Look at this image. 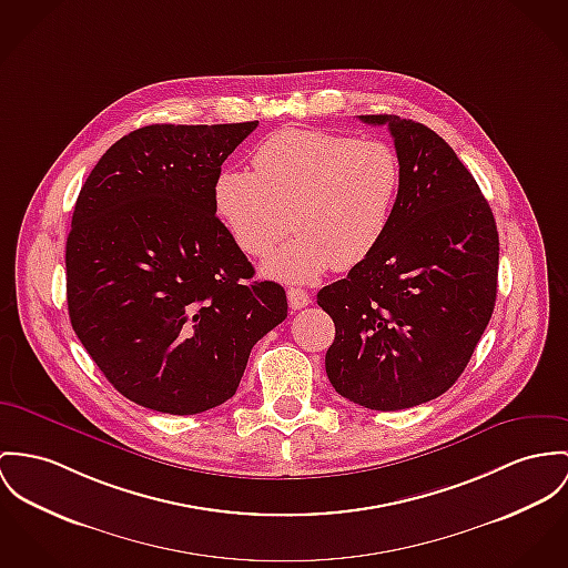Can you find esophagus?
Masks as SVG:
<instances>
[{
	"mask_svg": "<svg viewBox=\"0 0 568 568\" xmlns=\"http://www.w3.org/2000/svg\"><path fill=\"white\" fill-rule=\"evenodd\" d=\"M287 303L296 311V308H303V306L308 305V303H311V296L306 294L305 290H301V287H290V290H287Z\"/></svg>",
	"mask_w": 568,
	"mask_h": 568,
	"instance_id": "obj_1",
	"label": "esophagus"
}]
</instances>
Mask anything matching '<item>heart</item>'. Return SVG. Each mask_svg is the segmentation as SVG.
I'll return each instance as SVG.
<instances>
[{
	"label": "heart",
	"mask_w": 568,
	"mask_h": 568,
	"mask_svg": "<svg viewBox=\"0 0 568 568\" xmlns=\"http://www.w3.org/2000/svg\"><path fill=\"white\" fill-rule=\"evenodd\" d=\"M399 187V158L383 140L283 130L260 144L253 173H220L214 207L251 257L265 255L292 226L296 235L267 257L263 274L308 283L331 265L349 270L365 262L381 246Z\"/></svg>",
	"instance_id": "obj_1"
}]
</instances>
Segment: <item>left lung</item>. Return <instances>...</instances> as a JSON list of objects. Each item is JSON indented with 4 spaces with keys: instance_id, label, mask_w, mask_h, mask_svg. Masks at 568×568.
<instances>
[{
    "instance_id": "8db88e82",
    "label": "left lung",
    "mask_w": 568,
    "mask_h": 568,
    "mask_svg": "<svg viewBox=\"0 0 568 568\" xmlns=\"http://www.w3.org/2000/svg\"><path fill=\"white\" fill-rule=\"evenodd\" d=\"M402 187L381 246L317 292L335 322L326 374L372 410L430 402L465 372L497 296L499 237L474 175L430 128L392 114Z\"/></svg>"
}]
</instances>
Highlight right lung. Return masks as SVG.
I'll return each mask as SVG.
<instances>
[{"label": "right lung", "instance_id": "1", "mask_svg": "<svg viewBox=\"0 0 568 568\" xmlns=\"http://www.w3.org/2000/svg\"><path fill=\"white\" fill-rule=\"evenodd\" d=\"M149 125L114 142L80 190L67 237L75 335L128 399L196 415L237 392L253 346L287 317L285 290L216 219L222 162L257 130Z\"/></svg>", "mask_w": 568, "mask_h": 568}]
</instances>
